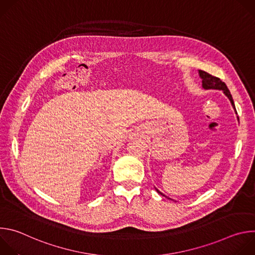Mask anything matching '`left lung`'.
<instances>
[{"mask_svg": "<svg viewBox=\"0 0 255 255\" xmlns=\"http://www.w3.org/2000/svg\"><path fill=\"white\" fill-rule=\"evenodd\" d=\"M199 74H200V77L202 78V83H203L202 86H203L204 89H206V90H210V89L222 90V91L224 92V94L229 98V100H230V102H231L233 108L235 109V105H234L232 96H231L230 91L228 90V88H227V86H226L225 83H223L219 78H217V77H214V76L210 75L209 72H207V71H204V70H201V69H200V70H199ZM235 110H236V109H235ZM236 113H237V112H236ZM238 119H239V118H238ZM156 191H157L158 194L162 195L158 190H156ZM162 196H164V195H162ZM164 197H165V196H164Z\"/></svg>", "mask_w": 255, "mask_h": 255, "instance_id": "1", "label": "left lung"}]
</instances>
